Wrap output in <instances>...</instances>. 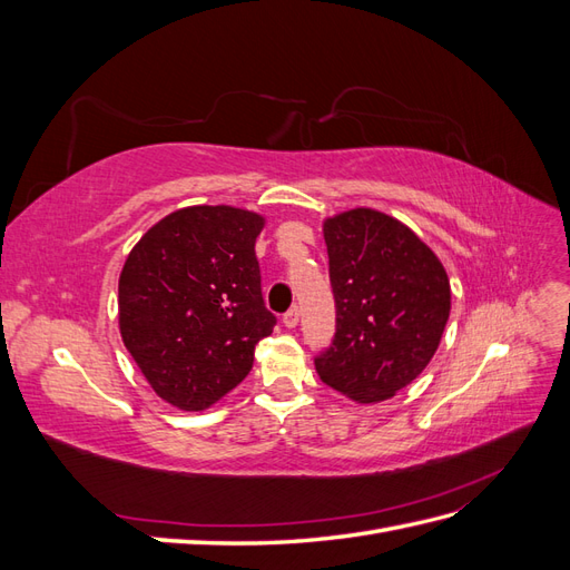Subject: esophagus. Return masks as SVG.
Returning a JSON list of instances; mask_svg holds the SVG:
<instances>
[{
  "mask_svg": "<svg viewBox=\"0 0 570 570\" xmlns=\"http://www.w3.org/2000/svg\"><path fill=\"white\" fill-rule=\"evenodd\" d=\"M283 323H285L287 327H295V325L299 323V308H297V306H292L287 314H283Z\"/></svg>",
  "mask_w": 570,
  "mask_h": 570,
  "instance_id": "1",
  "label": "esophagus"
}]
</instances>
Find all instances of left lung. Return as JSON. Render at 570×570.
<instances>
[{
  "mask_svg": "<svg viewBox=\"0 0 570 570\" xmlns=\"http://www.w3.org/2000/svg\"><path fill=\"white\" fill-rule=\"evenodd\" d=\"M335 337L314 364L358 404L394 396L438 352L452 308L446 271L402 220L375 209L325 218Z\"/></svg>",
  "mask_w": 570,
  "mask_h": 570,
  "instance_id": "left-lung-1",
  "label": "left lung"
}]
</instances>
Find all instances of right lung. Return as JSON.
Returning a JSON list of instances; mask_svg holds the SVG:
<instances>
[{
  "mask_svg": "<svg viewBox=\"0 0 570 570\" xmlns=\"http://www.w3.org/2000/svg\"><path fill=\"white\" fill-rule=\"evenodd\" d=\"M264 216L187 206L151 226L118 278V327L151 390L204 411L245 381L275 316L262 297L254 243Z\"/></svg>",
  "mask_w": 570,
  "mask_h": 570,
  "instance_id": "right-lung-1",
  "label": "right lung"
}]
</instances>
